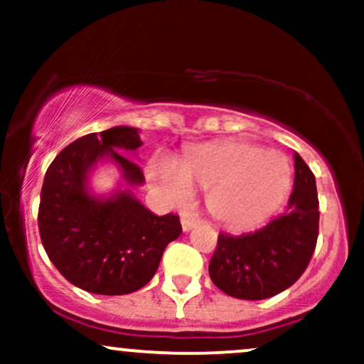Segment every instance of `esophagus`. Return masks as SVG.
Wrapping results in <instances>:
<instances>
[{"label":"esophagus","instance_id":"esophagus-1","mask_svg":"<svg viewBox=\"0 0 364 364\" xmlns=\"http://www.w3.org/2000/svg\"><path fill=\"white\" fill-rule=\"evenodd\" d=\"M196 224H198V219H196V217H193V215H183L181 217L183 231H190V229H193Z\"/></svg>","mask_w":364,"mask_h":364}]
</instances>
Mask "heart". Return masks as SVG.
I'll use <instances>...</instances> for the list:
<instances>
[{
    "mask_svg": "<svg viewBox=\"0 0 364 364\" xmlns=\"http://www.w3.org/2000/svg\"><path fill=\"white\" fill-rule=\"evenodd\" d=\"M150 178L169 202L190 200L193 186L205 191L207 208L231 229H248L265 219L287 193L291 166L282 154L243 140L196 145L176 161L159 154Z\"/></svg>",
    "mask_w": 364,
    "mask_h": 364,
    "instance_id": "heart-1",
    "label": "heart"
}]
</instances>
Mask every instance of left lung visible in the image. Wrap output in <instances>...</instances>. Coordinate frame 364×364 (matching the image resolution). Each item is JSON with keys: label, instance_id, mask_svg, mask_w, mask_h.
Here are the masks:
<instances>
[{"label": "left lung", "instance_id": "obj_1", "mask_svg": "<svg viewBox=\"0 0 364 364\" xmlns=\"http://www.w3.org/2000/svg\"><path fill=\"white\" fill-rule=\"evenodd\" d=\"M294 186L286 208L248 235L220 232L208 263L212 282L240 299H267L301 277L318 237V193L315 174L294 154Z\"/></svg>", "mask_w": 364, "mask_h": 364}]
</instances>
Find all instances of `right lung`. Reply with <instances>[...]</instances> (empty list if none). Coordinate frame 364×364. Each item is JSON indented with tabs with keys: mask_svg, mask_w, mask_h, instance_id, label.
<instances>
[{
	"mask_svg": "<svg viewBox=\"0 0 364 364\" xmlns=\"http://www.w3.org/2000/svg\"><path fill=\"white\" fill-rule=\"evenodd\" d=\"M139 129L114 127L75 140L54 157L43 183L39 235L49 260L73 286L94 294L118 296L147 284L166 246L181 235L176 214L159 217L128 191L107 200L87 191V174L111 157L128 185H141L144 173L118 150H136Z\"/></svg>",
	"mask_w": 364,
	"mask_h": 364,
	"instance_id": "right-lung-1",
	"label": "right lung"
}]
</instances>
